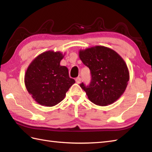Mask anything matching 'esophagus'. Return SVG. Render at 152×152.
I'll return each instance as SVG.
<instances>
[{
    "mask_svg": "<svg viewBox=\"0 0 152 152\" xmlns=\"http://www.w3.org/2000/svg\"><path fill=\"white\" fill-rule=\"evenodd\" d=\"M81 78H80V77H78V78H76V82L77 83H80V82H81Z\"/></svg>",
    "mask_w": 152,
    "mask_h": 152,
    "instance_id": "esophagus-1",
    "label": "esophagus"
}]
</instances>
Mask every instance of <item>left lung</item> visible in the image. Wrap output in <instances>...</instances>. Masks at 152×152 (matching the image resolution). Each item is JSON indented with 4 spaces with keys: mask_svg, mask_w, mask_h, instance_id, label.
<instances>
[{
    "mask_svg": "<svg viewBox=\"0 0 152 152\" xmlns=\"http://www.w3.org/2000/svg\"><path fill=\"white\" fill-rule=\"evenodd\" d=\"M79 57L91 72L89 85H80L90 101L102 106L117 101L129 80L128 68L122 57L110 48L101 46L80 50Z\"/></svg>",
    "mask_w": 152,
    "mask_h": 152,
    "instance_id": "left-lung-1",
    "label": "left lung"
}]
</instances>
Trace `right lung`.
<instances>
[{
  "label": "right lung",
  "mask_w": 152,
  "mask_h": 152,
  "mask_svg": "<svg viewBox=\"0 0 152 152\" xmlns=\"http://www.w3.org/2000/svg\"><path fill=\"white\" fill-rule=\"evenodd\" d=\"M64 57L59 51H48L32 61L25 75V84L38 104L53 106L62 101L75 80L70 78L67 67L61 66Z\"/></svg>",
  "instance_id": "1"
}]
</instances>
